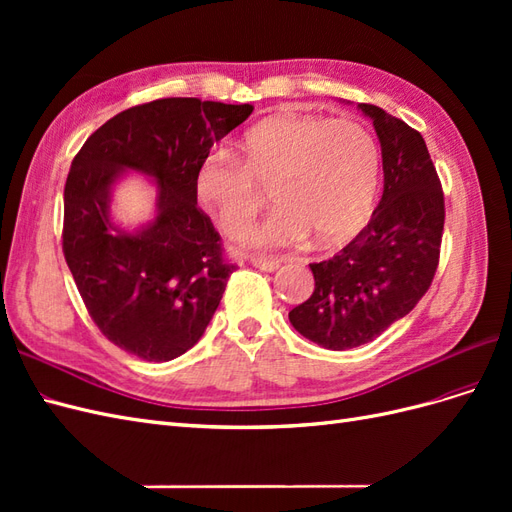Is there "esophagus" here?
I'll return each instance as SVG.
<instances>
[{
	"label": "esophagus",
	"instance_id": "1",
	"mask_svg": "<svg viewBox=\"0 0 512 512\" xmlns=\"http://www.w3.org/2000/svg\"><path fill=\"white\" fill-rule=\"evenodd\" d=\"M250 262L256 269H262V271H275L282 265L277 258H265V256H250Z\"/></svg>",
	"mask_w": 512,
	"mask_h": 512
}]
</instances>
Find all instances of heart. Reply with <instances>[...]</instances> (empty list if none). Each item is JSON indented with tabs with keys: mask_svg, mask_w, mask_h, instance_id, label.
Instances as JSON below:
<instances>
[{
	"mask_svg": "<svg viewBox=\"0 0 512 512\" xmlns=\"http://www.w3.org/2000/svg\"><path fill=\"white\" fill-rule=\"evenodd\" d=\"M380 179V151L363 123L339 117L280 115L260 121L239 143L237 162L209 153L194 192L228 237L239 239L267 198L277 207L254 232L260 247L350 239L367 222Z\"/></svg>",
	"mask_w": 512,
	"mask_h": 512,
	"instance_id": "b5f03b06",
	"label": "heart"
}]
</instances>
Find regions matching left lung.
Instances as JSON below:
<instances>
[{"label": "left lung", "instance_id": "8db88e82", "mask_svg": "<svg viewBox=\"0 0 512 512\" xmlns=\"http://www.w3.org/2000/svg\"><path fill=\"white\" fill-rule=\"evenodd\" d=\"M382 145L384 192L367 226L333 258L312 262L314 292L288 314L309 342L350 350L374 342L423 299L436 275L444 192L418 130L359 104Z\"/></svg>", "mask_w": 512, "mask_h": 512}]
</instances>
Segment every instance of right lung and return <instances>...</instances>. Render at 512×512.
<instances>
[{
    "instance_id": "1",
    "label": "right lung",
    "mask_w": 512,
    "mask_h": 512,
    "mask_svg": "<svg viewBox=\"0 0 512 512\" xmlns=\"http://www.w3.org/2000/svg\"><path fill=\"white\" fill-rule=\"evenodd\" d=\"M252 104L162 98L126 108L76 153L64 188L61 250L100 333L143 361L166 363L203 337L237 262L198 207L194 179L213 143ZM159 181V218L138 236L107 220V188L121 169Z\"/></svg>"
}]
</instances>
